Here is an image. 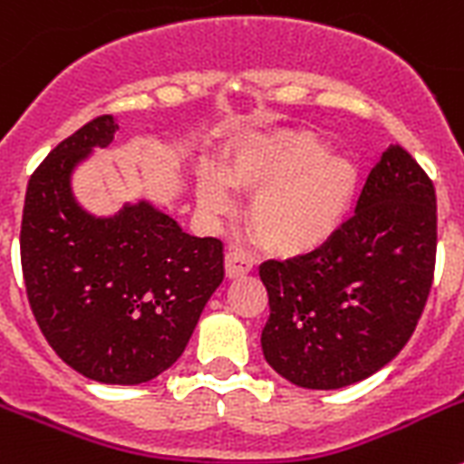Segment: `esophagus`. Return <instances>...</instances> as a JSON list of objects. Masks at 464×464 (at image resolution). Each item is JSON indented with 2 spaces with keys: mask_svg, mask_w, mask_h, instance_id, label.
Instances as JSON below:
<instances>
[{
  "mask_svg": "<svg viewBox=\"0 0 464 464\" xmlns=\"http://www.w3.org/2000/svg\"><path fill=\"white\" fill-rule=\"evenodd\" d=\"M253 269V262L248 260V256H244L241 251H235V248H229L225 253V274L227 278H239L244 274H248Z\"/></svg>",
  "mask_w": 464,
  "mask_h": 464,
  "instance_id": "obj_1",
  "label": "esophagus"
}]
</instances>
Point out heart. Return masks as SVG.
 Returning <instances> with one entry per match:
<instances>
[{
    "instance_id": "heart-1",
    "label": "heart",
    "mask_w": 464,
    "mask_h": 464,
    "mask_svg": "<svg viewBox=\"0 0 464 464\" xmlns=\"http://www.w3.org/2000/svg\"><path fill=\"white\" fill-rule=\"evenodd\" d=\"M227 186L256 192L248 225L265 251L278 257L309 256L325 246L353 211L360 169L330 153L311 132L248 134L232 143L218 171L197 179V204L220 216L232 204Z\"/></svg>"
}]
</instances>
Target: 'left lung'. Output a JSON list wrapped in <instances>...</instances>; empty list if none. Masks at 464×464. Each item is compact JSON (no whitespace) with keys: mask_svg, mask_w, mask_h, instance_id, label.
Segmentation results:
<instances>
[{"mask_svg":"<svg viewBox=\"0 0 464 464\" xmlns=\"http://www.w3.org/2000/svg\"><path fill=\"white\" fill-rule=\"evenodd\" d=\"M437 256V195L423 167L388 146L355 216L309 256L267 260L262 353L311 391L358 383L400 353L428 302Z\"/></svg>","mask_w":464,"mask_h":464,"instance_id":"obj_1","label":"left lung"}]
</instances>
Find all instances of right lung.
I'll return each mask as SVG.
<instances>
[{"label":"right lung","instance_id":"1","mask_svg":"<svg viewBox=\"0 0 464 464\" xmlns=\"http://www.w3.org/2000/svg\"><path fill=\"white\" fill-rule=\"evenodd\" d=\"M118 125L100 116L60 141L27 183L20 262L46 342L79 374L137 385L186 351L225 276L223 241L190 237L149 202L94 218L76 204L72 174Z\"/></svg>","mask_w":464,"mask_h":464}]
</instances>
